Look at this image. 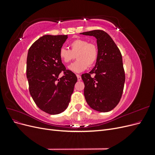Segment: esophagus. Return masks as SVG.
I'll list each match as a JSON object with an SVG mask.
<instances>
[{
    "mask_svg": "<svg viewBox=\"0 0 155 155\" xmlns=\"http://www.w3.org/2000/svg\"><path fill=\"white\" fill-rule=\"evenodd\" d=\"M77 78H78V81H81V77L79 76V75H77Z\"/></svg>",
    "mask_w": 155,
    "mask_h": 155,
    "instance_id": "34e87169",
    "label": "esophagus"
}]
</instances>
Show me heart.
<instances>
[{"instance_id": "b5f03b06", "label": "heart", "mask_w": 155, "mask_h": 155, "mask_svg": "<svg viewBox=\"0 0 155 155\" xmlns=\"http://www.w3.org/2000/svg\"><path fill=\"white\" fill-rule=\"evenodd\" d=\"M70 49L62 47L59 51V56L64 63H69L76 58L78 59L68 67L73 72L79 73L85 70L88 67L95 64L98 57V48L96 45L88 43L84 39H75L70 43Z\"/></svg>"}]
</instances>
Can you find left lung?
Here are the masks:
<instances>
[{
	"mask_svg": "<svg viewBox=\"0 0 155 155\" xmlns=\"http://www.w3.org/2000/svg\"><path fill=\"white\" fill-rule=\"evenodd\" d=\"M97 39L98 57L95 67L81 75L88 105L99 112H109L118 104L125 80L122 56L110 36L100 30L81 33ZM92 74L95 76L92 77Z\"/></svg>",
	"mask_w": 155,
	"mask_h": 155,
	"instance_id": "left-lung-1",
	"label": "left lung"
}]
</instances>
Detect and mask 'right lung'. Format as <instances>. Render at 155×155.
Listing matches in <instances>:
<instances>
[{
  "label": "right lung",
  "mask_w": 155,
  "mask_h": 155,
  "mask_svg": "<svg viewBox=\"0 0 155 155\" xmlns=\"http://www.w3.org/2000/svg\"><path fill=\"white\" fill-rule=\"evenodd\" d=\"M67 38V35H43L31 46L28 53L26 77L30 95L37 106L50 114L66 110L78 81L59 56ZM62 71L64 76L58 78Z\"/></svg>",
  "instance_id": "add662e5"
}]
</instances>
